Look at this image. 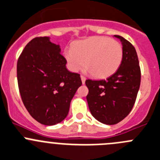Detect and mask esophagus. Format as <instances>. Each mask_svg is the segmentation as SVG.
Segmentation results:
<instances>
[{"label": "esophagus", "instance_id": "esophagus-1", "mask_svg": "<svg viewBox=\"0 0 160 160\" xmlns=\"http://www.w3.org/2000/svg\"><path fill=\"white\" fill-rule=\"evenodd\" d=\"M81 79H82V84H84L85 82H86V77L83 75H81Z\"/></svg>", "mask_w": 160, "mask_h": 160}]
</instances>
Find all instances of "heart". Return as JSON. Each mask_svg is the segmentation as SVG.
<instances>
[{
    "mask_svg": "<svg viewBox=\"0 0 160 160\" xmlns=\"http://www.w3.org/2000/svg\"><path fill=\"white\" fill-rule=\"evenodd\" d=\"M65 56L73 71H78L85 61L86 71L93 77L103 78L116 71L122 60L123 50L117 41L96 36L74 42Z\"/></svg>",
    "mask_w": 160,
    "mask_h": 160,
    "instance_id": "b5f03b06",
    "label": "heart"
}]
</instances>
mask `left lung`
I'll return each mask as SVG.
<instances>
[{"instance_id":"1","label":"left lung","mask_w":160,"mask_h":160,"mask_svg":"<svg viewBox=\"0 0 160 160\" xmlns=\"http://www.w3.org/2000/svg\"><path fill=\"white\" fill-rule=\"evenodd\" d=\"M115 37L122 45L119 68L106 79L86 81L89 111L96 119L107 125L116 124L129 115L141 84V68L134 46L122 36Z\"/></svg>"}]
</instances>
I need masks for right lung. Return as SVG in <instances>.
Instances as JSON below:
<instances>
[{"mask_svg": "<svg viewBox=\"0 0 160 160\" xmlns=\"http://www.w3.org/2000/svg\"><path fill=\"white\" fill-rule=\"evenodd\" d=\"M60 46L37 37L25 46L17 61V80L24 106L36 121L52 126L68 115L71 99L82 86L80 74L66 68Z\"/></svg>", "mask_w": 160, "mask_h": 160, "instance_id": "add662e5", "label": "right lung"}]
</instances>
